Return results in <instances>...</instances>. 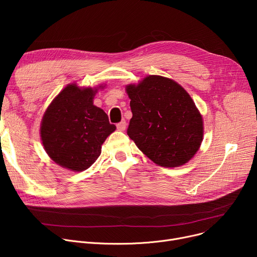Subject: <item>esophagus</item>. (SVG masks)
I'll return each instance as SVG.
<instances>
[{"label":"esophagus","mask_w":257,"mask_h":257,"mask_svg":"<svg viewBox=\"0 0 257 257\" xmlns=\"http://www.w3.org/2000/svg\"><path fill=\"white\" fill-rule=\"evenodd\" d=\"M126 126H127V124H126V120H125V119L119 121V123L116 124V128H117V130H119V131H124V130L126 129Z\"/></svg>","instance_id":"esophagus-1"}]
</instances>
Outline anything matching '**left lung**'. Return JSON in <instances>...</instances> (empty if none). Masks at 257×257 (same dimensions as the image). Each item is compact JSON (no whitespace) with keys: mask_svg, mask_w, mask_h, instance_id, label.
<instances>
[{"mask_svg":"<svg viewBox=\"0 0 257 257\" xmlns=\"http://www.w3.org/2000/svg\"><path fill=\"white\" fill-rule=\"evenodd\" d=\"M129 138L154 164L176 168L191 160L203 140V119L193 99L174 80L151 75L129 84Z\"/></svg>","mask_w":257,"mask_h":257,"instance_id":"left-lung-1","label":"left lung"}]
</instances>
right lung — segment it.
Listing matches in <instances>:
<instances>
[{"label": "right lung", "mask_w": 257, "mask_h": 257, "mask_svg": "<svg viewBox=\"0 0 257 257\" xmlns=\"http://www.w3.org/2000/svg\"><path fill=\"white\" fill-rule=\"evenodd\" d=\"M98 89L69 84L46 110L40 138L52 160L74 172L88 169L101 154L102 144L115 130L107 114L93 105Z\"/></svg>", "instance_id": "right-lung-1"}]
</instances>
